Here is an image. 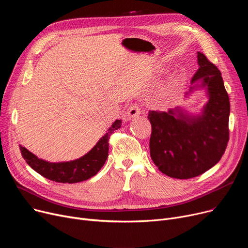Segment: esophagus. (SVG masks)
Segmentation results:
<instances>
[{"label": "esophagus", "instance_id": "obj_1", "mask_svg": "<svg viewBox=\"0 0 248 248\" xmlns=\"http://www.w3.org/2000/svg\"><path fill=\"white\" fill-rule=\"evenodd\" d=\"M126 113L131 119H135V117H138L140 114V108L138 104H132V106L128 107Z\"/></svg>", "mask_w": 248, "mask_h": 248}]
</instances>
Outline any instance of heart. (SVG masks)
Instances as JSON below:
<instances>
[{"instance_id":"heart-1","label":"heart","mask_w":248,"mask_h":248,"mask_svg":"<svg viewBox=\"0 0 248 248\" xmlns=\"http://www.w3.org/2000/svg\"><path fill=\"white\" fill-rule=\"evenodd\" d=\"M180 81H181V76H180V75H175V76L172 78V84H173V85L178 84Z\"/></svg>"}]
</instances>
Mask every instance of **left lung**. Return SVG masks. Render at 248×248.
Returning a JSON list of instances; mask_svg holds the SVG:
<instances>
[{
  "mask_svg": "<svg viewBox=\"0 0 248 248\" xmlns=\"http://www.w3.org/2000/svg\"><path fill=\"white\" fill-rule=\"evenodd\" d=\"M199 69L186 96L204 90L208 97L200 113L180 107L169 111H149L152 124L151 158L159 170L172 178L197 177L215 166L229 140L230 102L221 72L198 52Z\"/></svg>",
  "mask_w": 248,
  "mask_h": 248,
  "instance_id": "obj_1",
  "label": "left lung"
}]
</instances>
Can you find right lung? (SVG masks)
<instances>
[{
    "label": "right lung",
    "mask_w": 248,
    "mask_h": 248,
    "mask_svg": "<svg viewBox=\"0 0 248 248\" xmlns=\"http://www.w3.org/2000/svg\"><path fill=\"white\" fill-rule=\"evenodd\" d=\"M121 126L122 120H116L93 149L79 159L73 161L51 163L39 159L22 146H20V151L26 163L41 176L58 183H78L93 177L102 168L108 155L109 137L113 131Z\"/></svg>",
    "instance_id": "right-lung-1"
}]
</instances>
